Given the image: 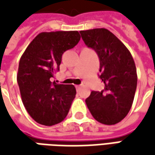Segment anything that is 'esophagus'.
<instances>
[{
	"label": "esophagus",
	"instance_id": "esophagus-1",
	"mask_svg": "<svg viewBox=\"0 0 155 155\" xmlns=\"http://www.w3.org/2000/svg\"><path fill=\"white\" fill-rule=\"evenodd\" d=\"M80 85H76V89H77V91H79L80 90Z\"/></svg>",
	"mask_w": 155,
	"mask_h": 155
}]
</instances>
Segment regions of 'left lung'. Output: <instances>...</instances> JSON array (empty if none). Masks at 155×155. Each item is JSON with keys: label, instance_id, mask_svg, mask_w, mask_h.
Masks as SVG:
<instances>
[{"label": "left lung", "instance_id": "left-lung-1", "mask_svg": "<svg viewBox=\"0 0 155 155\" xmlns=\"http://www.w3.org/2000/svg\"><path fill=\"white\" fill-rule=\"evenodd\" d=\"M85 45L94 49L100 60L99 78L104 90L91 91L85 100L92 116L103 124L114 125L128 115L137 86L133 57L120 39L105 28L80 31Z\"/></svg>", "mask_w": 155, "mask_h": 155}]
</instances>
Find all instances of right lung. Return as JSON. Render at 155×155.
I'll use <instances>...</instances> for the list:
<instances>
[{
  "label": "right lung",
  "instance_id": "right-lung-1",
  "mask_svg": "<svg viewBox=\"0 0 155 155\" xmlns=\"http://www.w3.org/2000/svg\"><path fill=\"white\" fill-rule=\"evenodd\" d=\"M78 31L43 32L22 54L17 82L22 103L35 122L45 126L61 122L76 96L71 84H58L51 78L59 71L63 53L80 40Z\"/></svg>",
  "mask_w": 155,
  "mask_h": 155
}]
</instances>
